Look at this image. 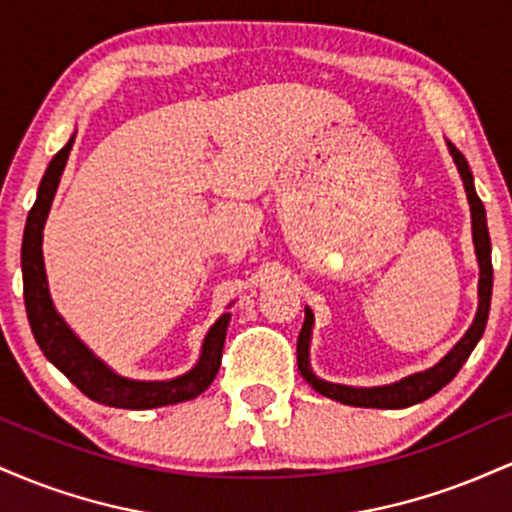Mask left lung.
Masks as SVG:
<instances>
[{"label":"left lung","mask_w":512,"mask_h":512,"mask_svg":"<svg viewBox=\"0 0 512 512\" xmlns=\"http://www.w3.org/2000/svg\"><path fill=\"white\" fill-rule=\"evenodd\" d=\"M448 151L455 161L457 173H460L464 192H467L469 211H472V243L474 252H477L479 262V305L474 322L469 325V330L464 332V337L457 342L452 349L445 354L436 366L421 370V373H411L407 378L397 380L390 385H375V387H354V385H339L330 383V380L317 378L310 366V339H313V325L315 315L313 310L305 305V322L303 330L298 334V370L313 390L320 395L334 399V402L349 404V407H366V409H407L411 404H419L424 399L433 397L438 390H443L445 385L460 373L469 354L474 351V346L479 344L481 334L486 330V320H489V308H491V289H493V267H491V238H489V226H486V209L481 204V199L474 190V175L469 170L467 158L448 142Z\"/></svg>","instance_id":"1"}]
</instances>
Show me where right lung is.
<instances>
[{
    "instance_id": "1",
    "label": "right lung",
    "mask_w": 512,
    "mask_h": 512,
    "mask_svg": "<svg viewBox=\"0 0 512 512\" xmlns=\"http://www.w3.org/2000/svg\"><path fill=\"white\" fill-rule=\"evenodd\" d=\"M76 132L69 142L52 156L43 180H40L38 197L33 209L28 211L26 231L21 245V272H23V301H26L28 322L40 351L48 356L55 368H60L72 383L93 402L117 409H156L168 404H180L202 395L214 383L221 366V351L226 342L231 313H223L209 327L202 342L197 363L187 373L170 380H134L115 373L108 363L101 361L88 346L72 332V327L57 313L48 289V274L43 260V228L48 221L52 199L60 187L69 151L74 146ZM233 305V303H231ZM228 305V308H231Z\"/></svg>"
}]
</instances>
